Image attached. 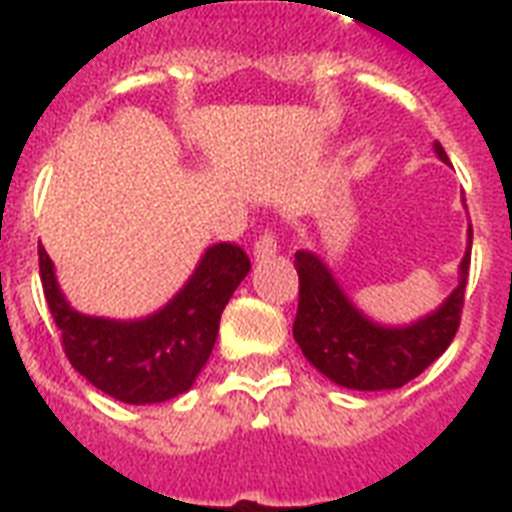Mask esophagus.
Listing matches in <instances>:
<instances>
[{
  "label": "esophagus",
  "mask_w": 512,
  "mask_h": 512,
  "mask_svg": "<svg viewBox=\"0 0 512 512\" xmlns=\"http://www.w3.org/2000/svg\"><path fill=\"white\" fill-rule=\"evenodd\" d=\"M255 260H268V257L276 255V239H273L271 231H265L260 239L255 241V249H252Z\"/></svg>",
  "instance_id": "34e87169"
}]
</instances>
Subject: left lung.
I'll use <instances>...</instances> for the list:
<instances>
[{
  "label": "left lung",
  "instance_id": "8db88e82",
  "mask_svg": "<svg viewBox=\"0 0 512 512\" xmlns=\"http://www.w3.org/2000/svg\"><path fill=\"white\" fill-rule=\"evenodd\" d=\"M433 151L449 164L441 143H433ZM470 244L473 228H468V252L462 257L460 281L452 295L436 311L401 327H388L358 311L329 265L319 255L300 249L295 255L300 303L292 332L303 356L324 377L350 390H396L414 380L457 335L468 284Z\"/></svg>",
  "mask_w": 512,
  "mask_h": 512
}]
</instances>
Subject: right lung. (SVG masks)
<instances>
[{
  "label": "right lung",
  "mask_w": 512,
  "mask_h": 512,
  "mask_svg": "<svg viewBox=\"0 0 512 512\" xmlns=\"http://www.w3.org/2000/svg\"><path fill=\"white\" fill-rule=\"evenodd\" d=\"M249 257L236 244H212L170 303L146 319L116 321L71 308L39 247V276L63 350L76 372L124 404H162L191 388L215 348L220 313L244 276Z\"/></svg>",
  "instance_id": "add662e5"
}]
</instances>
